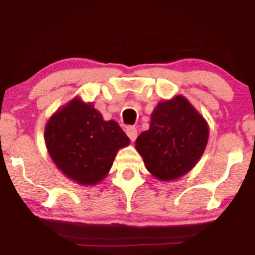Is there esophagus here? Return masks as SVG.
<instances>
[{"label":"esophagus","instance_id":"obj_1","mask_svg":"<svg viewBox=\"0 0 255 255\" xmlns=\"http://www.w3.org/2000/svg\"><path fill=\"white\" fill-rule=\"evenodd\" d=\"M126 133H127V135L129 136V139L131 140V141H134V140L136 139L137 136V129L135 127H127V129H126Z\"/></svg>","mask_w":255,"mask_h":255}]
</instances>
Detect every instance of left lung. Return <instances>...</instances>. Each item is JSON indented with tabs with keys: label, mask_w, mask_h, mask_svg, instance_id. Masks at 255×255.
I'll use <instances>...</instances> for the list:
<instances>
[{
	"label": "left lung",
	"mask_w": 255,
	"mask_h": 255,
	"mask_svg": "<svg viewBox=\"0 0 255 255\" xmlns=\"http://www.w3.org/2000/svg\"><path fill=\"white\" fill-rule=\"evenodd\" d=\"M207 139V122L183 96H176L157 104L150 128L137 136L135 148L154 177L171 181L194 168Z\"/></svg>",
	"instance_id": "left-lung-1"
}]
</instances>
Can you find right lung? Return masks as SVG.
<instances>
[{
	"mask_svg": "<svg viewBox=\"0 0 255 255\" xmlns=\"http://www.w3.org/2000/svg\"><path fill=\"white\" fill-rule=\"evenodd\" d=\"M51 159L79 184L101 182L120 148L129 145L118 122L104 121L93 104L75 97L49 119L44 131Z\"/></svg>",
	"mask_w": 255,
	"mask_h": 255,
	"instance_id": "obj_1",
	"label": "right lung"
}]
</instances>
